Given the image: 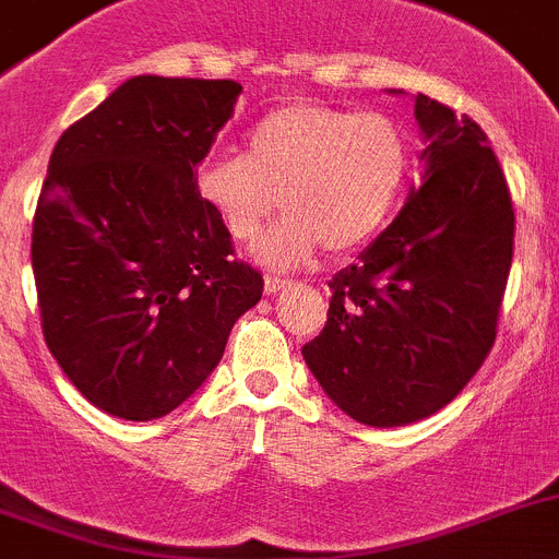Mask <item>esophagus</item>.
<instances>
[{
    "mask_svg": "<svg viewBox=\"0 0 559 559\" xmlns=\"http://www.w3.org/2000/svg\"><path fill=\"white\" fill-rule=\"evenodd\" d=\"M288 280H280V276H265L263 280V290L269 296H274V294H280V290H285L288 288Z\"/></svg>",
    "mask_w": 559,
    "mask_h": 559,
    "instance_id": "34e87169",
    "label": "esophagus"
}]
</instances>
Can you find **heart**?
Returning <instances> with one entry per match:
<instances>
[{"mask_svg":"<svg viewBox=\"0 0 559 559\" xmlns=\"http://www.w3.org/2000/svg\"><path fill=\"white\" fill-rule=\"evenodd\" d=\"M409 166L407 132L385 112L294 102L246 132V155L207 157L197 193L240 243L283 202L288 216L252 252L271 269H296L321 246L332 254L366 246L393 216Z\"/></svg>","mask_w":559,"mask_h":559,"instance_id":"b5f03b06","label":"heart"}]
</instances>
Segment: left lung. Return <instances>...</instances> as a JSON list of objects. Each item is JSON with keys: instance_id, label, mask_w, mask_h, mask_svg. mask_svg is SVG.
Instances as JSON below:
<instances>
[{"instance_id": "8db88e82", "label": "left lung", "mask_w": 559, "mask_h": 559, "mask_svg": "<svg viewBox=\"0 0 559 559\" xmlns=\"http://www.w3.org/2000/svg\"><path fill=\"white\" fill-rule=\"evenodd\" d=\"M416 121L421 186L332 276L324 330L301 349L335 407L380 429L429 418L468 385L513 263V202L483 127L424 94Z\"/></svg>"}]
</instances>
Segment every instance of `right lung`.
I'll list each match as a JSON object with an SVG mask.
<instances>
[{"mask_svg": "<svg viewBox=\"0 0 559 559\" xmlns=\"http://www.w3.org/2000/svg\"><path fill=\"white\" fill-rule=\"evenodd\" d=\"M240 91L132 76L49 157L33 222L46 346L82 396L124 421L188 402L263 296L193 177Z\"/></svg>", "mask_w": 559, "mask_h": 559, "instance_id": "right-lung-1", "label": "right lung"}]
</instances>
